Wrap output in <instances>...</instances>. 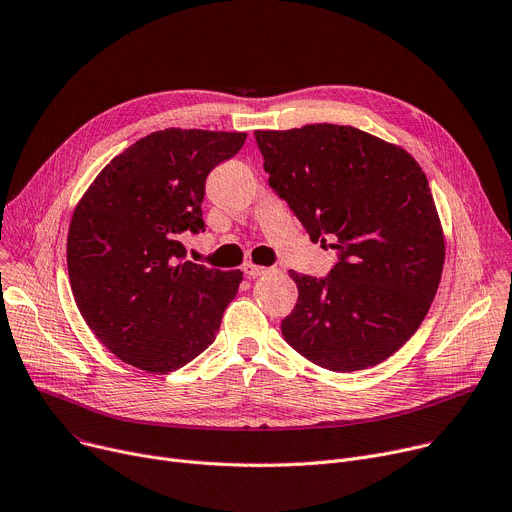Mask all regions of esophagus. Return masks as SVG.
I'll return each mask as SVG.
<instances>
[{"mask_svg":"<svg viewBox=\"0 0 512 512\" xmlns=\"http://www.w3.org/2000/svg\"><path fill=\"white\" fill-rule=\"evenodd\" d=\"M242 270L248 274V277H264V274H270L274 272V268H268V266H258V264H252V262H246L242 266Z\"/></svg>","mask_w":512,"mask_h":512,"instance_id":"34e87169","label":"esophagus"}]
</instances>
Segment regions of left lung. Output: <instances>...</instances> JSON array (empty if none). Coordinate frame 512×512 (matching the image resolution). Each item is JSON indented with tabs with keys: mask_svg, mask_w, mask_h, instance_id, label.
<instances>
[{
	"mask_svg": "<svg viewBox=\"0 0 512 512\" xmlns=\"http://www.w3.org/2000/svg\"><path fill=\"white\" fill-rule=\"evenodd\" d=\"M254 135L270 188L338 256L324 279L289 270L299 297L285 340L328 371L375 367L418 330L441 283L445 240L422 168L355 127Z\"/></svg>",
	"mask_w": 512,
	"mask_h": 512,
	"instance_id": "left-lung-1",
	"label": "left lung"
}]
</instances>
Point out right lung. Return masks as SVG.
<instances>
[{"mask_svg": "<svg viewBox=\"0 0 512 512\" xmlns=\"http://www.w3.org/2000/svg\"><path fill=\"white\" fill-rule=\"evenodd\" d=\"M246 133L155 131L96 176L67 235L73 299L96 338L121 361L170 373L213 344L240 270L184 260L180 233L205 231L209 172Z\"/></svg>", "mask_w": 512, "mask_h": 512, "instance_id": "add662e5", "label": "right lung"}]
</instances>
